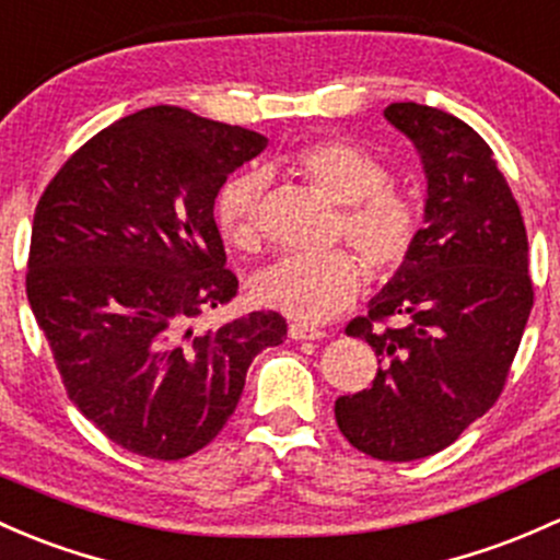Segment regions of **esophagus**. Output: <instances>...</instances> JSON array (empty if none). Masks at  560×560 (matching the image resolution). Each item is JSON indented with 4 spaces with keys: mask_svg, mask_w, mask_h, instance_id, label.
<instances>
[{
    "mask_svg": "<svg viewBox=\"0 0 560 560\" xmlns=\"http://www.w3.org/2000/svg\"><path fill=\"white\" fill-rule=\"evenodd\" d=\"M290 338L292 340H319V338H327V332L319 327L300 325V322H295V325H290Z\"/></svg>",
    "mask_w": 560,
    "mask_h": 560,
    "instance_id": "1",
    "label": "esophagus"
}]
</instances>
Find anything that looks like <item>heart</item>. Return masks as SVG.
Returning a JSON list of instances; mask_svg holds the SVG:
<instances>
[{"mask_svg":"<svg viewBox=\"0 0 560 560\" xmlns=\"http://www.w3.org/2000/svg\"><path fill=\"white\" fill-rule=\"evenodd\" d=\"M290 172L329 203L340 206L335 241L346 249L322 257H287L257 273L255 298L268 308L303 322H325L362 292V265L373 279H388L413 255L421 235L419 203L397 190L373 152L346 139H322L290 158ZM265 179L246 172L225 182L217 196V225L238 252H257L262 241Z\"/></svg>","mask_w":560,"mask_h":560,"instance_id":"heart-1","label":"heart"}]
</instances>
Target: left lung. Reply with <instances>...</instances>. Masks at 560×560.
Here are the masks:
<instances>
[{
	"label": "left lung",
	"mask_w": 560,
	"mask_h": 560,
	"mask_svg": "<svg viewBox=\"0 0 560 560\" xmlns=\"http://www.w3.org/2000/svg\"><path fill=\"white\" fill-rule=\"evenodd\" d=\"M386 120L427 174L410 260L346 327L378 357L370 388L335 399L357 451L413 462L448 448L502 394L534 305L528 238L508 179L478 131L443 109L399 102Z\"/></svg>",
	"instance_id": "8db88e82"
}]
</instances>
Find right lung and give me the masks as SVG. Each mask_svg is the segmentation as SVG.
Instances as JSON below:
<instances>
[{
  "instance_id": "add662e5",
  "label": "right lung",
  "mask_w": 560,
  "mask_h": 560,
  "mask_svg": "<svg viewBox=\"0 0 560 560\" xmlns=\"http://www.w3.org/2000/svg\"><path fill=\"white\" fill-rule=\"evenodd\" d=\"M268 139L179 107L98 131L34 211L26 295L69 399L120 448L179 462L222 432L252 359L284 343L276 311L196 332L231 303L214 198Z\"/></svg>"
}]
</instances>
